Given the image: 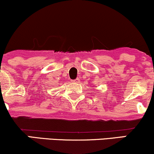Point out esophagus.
I'll list each match as a JSON object with an SVG mask.
<instances>
[{"instance_id":"esophagus-1","label":"esophagus","mask_w":154,"mask_h":154,"mask_svg":"<svg viewBox=\"0 0 154 154\" xmlns=\"http://www.w3.org/2000/svg\"><path fill=\"white\" fill-rule=\"evenodd\" d=\"M74 82H75V83H79V79L77 78L76 79H75V80H74Z\"/></svg>"}]
</instances>
